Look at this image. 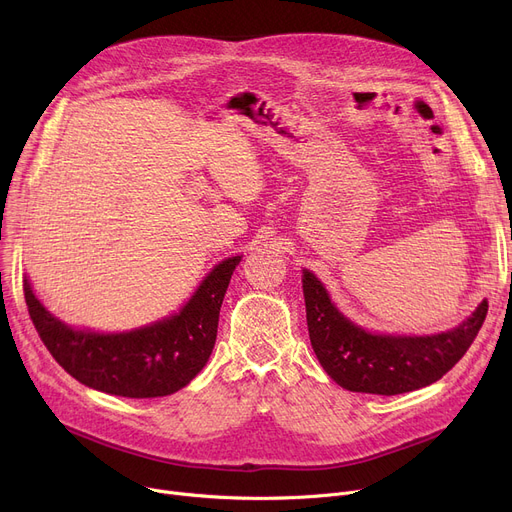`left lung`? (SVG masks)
<instances>
[{
    "mask_svg": "<svg viewBox=\"0 0 512 512\" xmlns=\"http://www.w3.org/2000/svg\"><path fill=\"white\" fill-rule=\"evenodd\" d=\"M307 328L313 351L330 378L351 392L394 396L438 382L463 359L488 315L483 301L459 328L434 336H384L351 324L326 288L303 276Z\"/></svg>",
    "mask_w": 512,
    "mask_h": 512,
    "instance_id": "1",
    "label": "left lung"
}]
</instances>
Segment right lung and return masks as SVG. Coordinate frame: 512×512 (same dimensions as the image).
<instances>
[{"instance_id": "1", "label": "right lung", "mask_w": 512, "mask_h": 512, "mask_svg": "<svg viewBox=\"0 0 512 512\" xmlns=\"http://www.w3.org/2000/svg\"><path fill=\"white\" fill-rule=\"evenodd\" d=\"M238 261L240 257H230L215 265L178 315L126 334L76 332L64 326L37 301L29 280H24V301L51 357L80 384L126 398L168 396L205 367Z\"/></svg>"}]
</instances>
